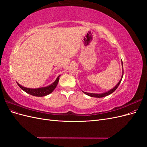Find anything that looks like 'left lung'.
Returning <instances> with one entry per match:
<instances>
[{
  "instance_id": "8db88e82",
  "label": "left lung",
  "mask_w": 147,
  "mask_h": 147,
  "mask_svg": "<svg viewBox=\"0 0 147 147\" xmlns=\"http://www.w3.org/2000/svg\"><path fill=\"white\" fill-rule=\"evenodd\" d=\"M121 63H122V65H123V62H122V60H121ZM123 74H122V77H121V80H120L119 82L118 83V84H117L116 86H115L113 89H112V90H110V91H107V92H104V93H101V94H95V93H90V92H84L83 91L84 94L89 96H91V97H105V96H108L110 94H112V93H113L115 90H117V88L118 87V86L119 85L120 83H121V80H122V78H123Z\"/></svg>"
}]
</instances>
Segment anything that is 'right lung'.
<instances>
[{"label":"right lung","instance_id":"1","mask_svg":"<svg viewBox=\"0 0 147 147\" xmlns=\"http://www.w3.org/2000/svg\"><path fill=\"white\" fill-rule=\"evenodd\" d=\"M59 77L60 75L57 77L56 80L54 82H53L52 84H51L50 85H49L47 87L32 89V88H28L21 86V84H20L18 82H17V84L20 87L21 89H22V90H23L24 91H25L26 92L28 93V94L34 96L42 97V96L48 95L49 94H50V93H51L53 91H54L59 80Z\"/></svg>","mask_w":147,"mask_h":147}]
</instances>
